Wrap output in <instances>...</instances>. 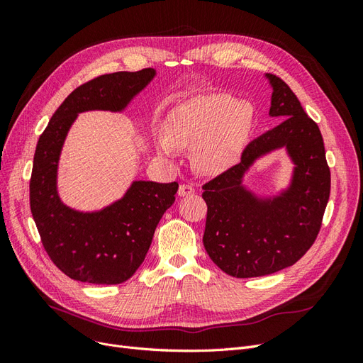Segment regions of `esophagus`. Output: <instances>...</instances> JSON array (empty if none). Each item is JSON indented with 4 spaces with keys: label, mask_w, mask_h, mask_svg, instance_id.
<instances>
[{
    "label": "esophagus",
    "mask_w": 363,
    "mask_h": 363,
    "mask_svg": "<svg viewBox=\"0 0 363 363\" xmlns=\"http://www.w3.org/2000/svg\"><path fill=\"white\" fill-rule=\"evenodd\" d=\"M195 194V188L191 184H180L179 188V195L180 196H188V195H194Z\"/></svg>",
    "instance_id": "34e87169"
}]
</instances>
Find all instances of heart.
Instances as JSON below:
<instances>
[{"instance_id": "b5f03b06", "label": "heart", "mask_w": 363, "mask_h": 363, "mask_svg": "<svg viewBox=\"0 0 363 363\" xmlns=\"http://www.w3.org/2000/svg\"><path fill=\"white\" fill-rule=\"evenodd\" d=\"M252 123L251 107L225 94L195 96L168 113L157 151L164 159L177 157L192 147L196 169L215 174L228 168L242 150Z\"/></svg>"}]
</instances>
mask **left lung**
I'll return each instance as SVG.
<instances>
[{
    "label": "left lung",
    "instance_id": "1",
    "mask_svg": "<svg viewBox=\"0 0 363 363\" xmlns=\"http://www.w3.org/2000/svg\"><path fill=\"white\" fill-rule=\"evenodd\" d=\"M268 77L274 89L269 115L281 123L251 140L239 163L203 184L204 248L218 268L238 279L268 276L298 262L320 233L330 196L320 128L291 87L277 75ZM279 146H286L297 164L293 186L276 201L257 202L240 179L252 160Z\"/></svg>",
    "mask_w": 363,
    "mask_h": 363
}]
</instances>
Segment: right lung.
<instances>
[{
    "instance_id": "add662e5",
    "label": "right lung",
    "mask_w": 363,
    "mask_h": 363,
    "mask_svg": "<svg viewBox=\"0 0 363 363\" xmlns=\"http://www.w3.org/2000/svg\"><path fill=\"white\" fill-rule=\"evenodd\" d=\"M156 71L113 72L72 91L40 135L30 179V208L51 262L65 276L92 284H119L144 262L152 235L175 201L179 183L135 182L123 200L96 213L63 206L56 191L59 155L75 116L86 111H121Z\"/></svg>"
}]
</instances>
